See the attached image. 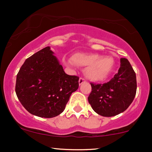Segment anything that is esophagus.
<instances>
[{
  "label": "esophagus",
  "instance_id": "34e87169",
  "mask_svg": "<svg viewBox=\"0 0 152 152\" xmlns=\"http://www.w3.org/2000/svg\"><path fill=\"white\" fill-rule=\"evenodd\" d=\"M84 82H86V80L83 78H80L79 80H78V83H79V85H81L82 83H84Z\"/></svg>",
  "mask_w": 152,
  "mask_h": 152
}]
</instances>
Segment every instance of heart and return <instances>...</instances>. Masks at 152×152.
Instances as JSON below:
<instances>
[{
    "instance_id": "obj_1",
    "label": "heart",
    "mask_w": 152,
    "mask_h": 152,
    "mask_svg": "<svg viewBox=\"0 0 152 152\" xmlns=\"http://www.w3.org/2000/svg\"><path fill=\"white\" fill-rule=\"evenodd\" d=\"M68 66L72 63L79 66H87L85 74L89 79L95 81H104L114 71L115 61L111 56H100L98 53H76L71 61H64Z\"/></svg>"
}]
</instances>
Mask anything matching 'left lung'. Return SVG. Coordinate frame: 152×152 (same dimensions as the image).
I'll use <instances>...</instances> for the list:
<instances>
[{"mask_svg": "<svg viewBox=\"0 0 152 152\" xmlns=\"http://www.w3.org/2000/svg\"><path fill=\"white\" fill-rule=\"evenodd\" d=\"M120 68L114 78L104 84L91 83L88 100L96 113L110 117L124 112L133 102L137 92V78L129 61L120 59Z\"/></svg>", "mask_w": 152, "mask_h": 152, "instance_id": "1", "label": "left lung"}]
</instances>
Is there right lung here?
I'll use <instances>...</instances> for the list:
<instances>
[{
    "label": "right lung",
    "mask_w": 152,
    "mask_h": 152,
    "mask_svg": "<svg viewBox=\"0 0 152 152\" xmlns=\"http://www.w3.org/2000/svg\"><path fill=\"white\" fill-rule=\"evenodd\" d=\"M47 46L27 58L16 76L15 93L23 107L35 116L53 118L64 111L78 88L76 76L64 72Z\"/></svg>",
    "instance_id": "1"
}]
</instances>
